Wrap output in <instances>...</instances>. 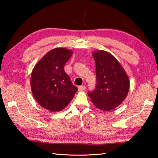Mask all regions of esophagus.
Returning a JSON list of instances; mask_svg holds the SVG:
<instances>
[{
    "instance_id": "34e87169",
    "label": "esophagus",
    "mask_w": 158,
    "mask_h": 158,
    "mask_svg": "<svg viewBox=\"0 0 158 158\" xmlns=\"http://www.w3.org/2000/svg\"><path fill=\"white\" fill-rule=\"evenodd\" d=\"M86 88V87L85 85H81L78 87V89L79 91H83V90H85Z\"/></svg>"
}]
</instances>
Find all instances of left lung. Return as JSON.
Wrapping results in <instances>:
<instances>
[{"label": "left lung", "instance_id": "obj_1", "mask_svg": "<svg viewBox=\"0 0 158 158\" xmlns=\"http://www.w3.org/2000/svg\"><path fill=\"white\" fill-rule=\"evenodd\" d=\"M96 62V83L94 89L88 92L97 108L110 110L127 96L130 81L126 72L115 57L105 51L93 53Z\"/></svg>", "mask_w": 158, "mask_h": 158}]
</instances>
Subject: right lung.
<instances>
[{
	"label": "right lung",
	"mask_w": 158,
	"mask_h": 158,
	"mask_svg": "<svg viewBox=\"0 0 158 158\" xmlns=\"http://www.w3.org/2000/svg\"><path fill=\"white\" fill-rule=\"evenodd\" d=\"M72 54L65 48L53 49L33 69L31 79L32 94L40 105L50 111L64 109L77 91L64 69Z\"/></svg>",
	"instance_id": "obj_1"
}]
</instances>
